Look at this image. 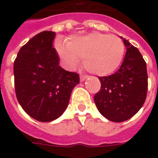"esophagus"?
Instances as JSON below:
<instances>
[{
    "label": "esophagus",
    "instance_id": "obj_1",
    "mask_svg": "<svg viewBox=\"0 0 158 158\" xmlns=\"http://www.w3.org/2000/svg\"><path fill=\"white\" fill-rule=\"evenodd\" d=\"M89 76L88 75H84V74H81L80 75V82H84L86 79H88Z\"/></svg>",
    "mask_w": 158,
    "mask_h": 158
}]
</instances>
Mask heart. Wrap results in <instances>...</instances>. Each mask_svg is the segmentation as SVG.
I'll use <instances>...</instances> for the list:
<instances>
[{"label":"heart","mask_w":158,"mask_h":158,"mask_svg":"<svg viewBox=\"0 0 158 158\" xmlns=\"http://www.w3.org/2000/svg\"><path fill=\"white\" fill-rule=\"evenodd\" d=\"M57 52L64 65L74 69L79 59H84V68L98 76L115 73L122 64L125 48L119 37L101 33L72 37L65 43L58 41Z\"/></svg>","instance_id":"b5f03b06"}]
</instances>
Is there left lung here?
I'll use <instances>...</instances> for the list:
<instances>
[{
	"label": "left lung",
	"instance_id": "8db88e82",
	"mask_svg": "<svg viewBox=\"0 0 158 158\" xmlns=\"http://www.w3.org/2000/svg\"><path fill=\"white\" fill-rule=\"evenodd\" d=\"M120 38L126 48L122 64L115 74L98 77L101 89L94 96L99 112L114 122L133 117L144 103L148 91L146 62L138 48Z\"/></svg>",
	"mask_w": 158,
	"mask_h": 158
}]
</instances>
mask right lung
I'll list each match as a JSON object with an SVG mask.
<instances>
[{"instance_id":"add662e5","label":"right lung","mask_w":158,"mask_h":158,"mask_svg":"<svg viewBox=\"0 0 158 158\" xmlns=\"http://www.w3.org/2000/svg\"><path fill=\"white\" fill-rule=\"evenodd\" d=\"M56 33L43 31L20 48L14 62L15 88L19 103L28 115L41 122L59 118L69 104L79 74L59 65L53 48Z\"/></svg>"}]
</instances>
